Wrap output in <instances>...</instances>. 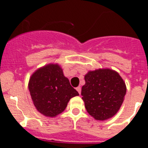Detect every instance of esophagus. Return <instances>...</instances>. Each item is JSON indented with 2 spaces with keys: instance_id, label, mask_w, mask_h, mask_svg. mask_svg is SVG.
Here are the masks:
<instances>
[{
  "instance_id": "obj_1",
  "label": "esophagus",
  "mask_w": 148,
  "mask_h": 148,
  "mask_svg": "<svg viewBox=\"0 0 148 148\" xmlns=\"http://www.w3.org/2000/svg\"><path fill=\"white\" fill-rule=\"evenodd\" d=\"M76 90L78 92V93H79L81 95V91H82V88H81V87H77Z\"/></svg>"
}]
</instances>
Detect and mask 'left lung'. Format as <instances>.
<instances>
[{"label": "left lung", "instance_id": "1", "mask_svg": "<svg viewBox=\"0 0 148 148\" xmlns=\"http://www.w3.org/2000/svg\"><path fill=\"white\" fill-rule=\"evenodd\" d=\"M82 95L87 113L95 120L112 118L121 108L127 87L116 71L108 68L90 70L84 75Z\"/></svg>", "mask_w": 148, "mask_h": 148}]
</instances>
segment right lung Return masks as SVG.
I'll return each mask as SVG.
<instances>
[{"label": "right lung", "mask_w": 148, "mask_h": 148, "mask_svg": "<svg viewBox=\"0 0 148 148\" xmlns=\"http://www.w3.org/2000/svg\"><path fill=\"white\" fill-rule=\"evenodd\" d=\"M32 102L46 117H56L66 109L69 101L79 95L64 76L58 64L50 63L38 68L28 84Z\"/></svg>", "instance_id": "1"}]
</instances>
